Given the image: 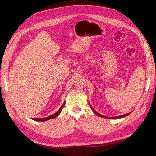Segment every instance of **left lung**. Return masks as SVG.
I'll list each match as a JSON object with an SVG mask.
<instances>
[{"instance_id":"8db88e82","label":"left lung","mask_w":156,"mask_h":156,"mask_svg":"<svg viewBox=\"0 0 156 156\" xmlns=\"http://www.w3.org/2000/svg\"><path fill=\"white\" fill-rule=\"evenodd\" d=\"M90 104V103H89ZM90 108H91V109L92 110V111L95 113L96 115H97L98 116H100V117H102V118H105V119H121V118H124V117H125V116H128L129 115H130L131 113L132 112H128V113H127V114H125V115H120V116H115V117H108V116H104V115H101V114H100V113H98L97 111H96L94 109V108L91 106V105L90 104Z\"/></svg>"}]
</instances>
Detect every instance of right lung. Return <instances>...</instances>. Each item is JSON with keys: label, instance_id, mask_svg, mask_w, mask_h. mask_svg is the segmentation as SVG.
I'll list each match as a JSON object with an SVG mask.
<instances>
[{"label": "right lung", "instance_id": "1", "mask_svg": "<svg viewBox=\"0 0 156 156\" xmlns=\"http://www.w3.org/2000/svg\"><path fill=\"white\" fill-rule=\"evenodd\" d=\"M64 105H65V102H64L63 105L61 106V107L59 108V110L57 112H56L55 113H54V114L51 115H50V116H49L48 117L42 118V119H39V118H33L32 120H35V121H39V122H45L46 120H49L52 119H55V118L57 117L60 115V113L61 111H62Z\"/></svg>", "mask_w": 156, "mask_h": 156}]
</instances>
